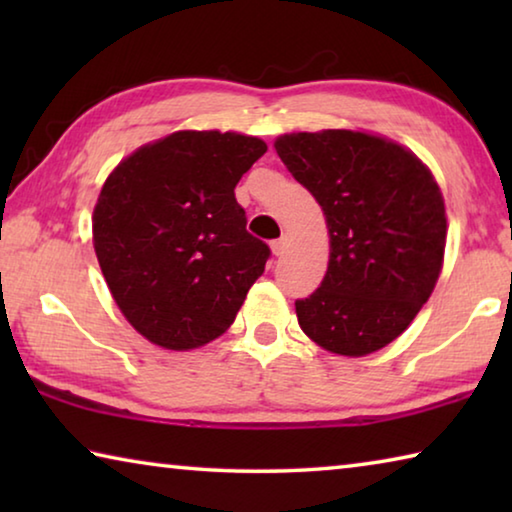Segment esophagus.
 I'll return each mask as SVG.
<instances>
[{
  "label": "esophagus",
  "mask_w": 512,
  "mask_h": 512,
  "mask_svg": "<svg viewBox=\"0 0 512 512\" xmlns=\"http://www.w3.org/2000/svg\"><path fill=\"white\" fill-rule=\"evenodd\" d=\"M284 248H287V239H284V237L271 241V250H273V255L280 257V255L284 253Z\"/></svg>",
  "instance_id": "esophagus-1"
}]
</instances>
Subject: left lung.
Here are the masks:
<instances>
[{"mask_svg":"<svg viewBox=\"0 0 512 512\" xmlns=\"http://www.w3.org/2000/svg\"><path fill=\"white\" fill-rule=\"evenodd\" d=\"M275 151L323 207L329 230L323 282L296 300L302 332L343 357L381 350L438 282L447 237L440 187L404 146L359 131L282 135Z\"/></svg>","mask_w":512,"mask_h":512,"instance_id":"1","label":"left lung"}]
</instances>
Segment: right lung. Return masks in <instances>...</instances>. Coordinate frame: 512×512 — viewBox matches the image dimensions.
Listing matches in <instances>:
<instances>
[{"label":"right lung","instance_id":"1","mask_svg":"<svg viewBox=\"0 0 512 512\" xmlns=\"http://www.w3.org/2000/svg\"><path fill=\"white\" fill-rule=\"evenodd\" d=\"M259 137L178 131L119 164L94 205L99 266L121 314L151 343L192 350L232 325L271 257L246 230L241 176Z\"/></svg>","mask_w":512,"mask_h":512}]
</instances>
